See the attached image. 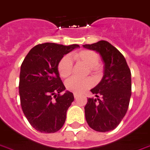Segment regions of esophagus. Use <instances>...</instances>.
I'll list each match as a JSON object with an SVG mask.
<instances>
[{"label":"esophagus","mask_w":150,"mask_h":150,"mask_svg":"<svg viewBox=\"0 0 150 150\" xmlns=\"http://www.w3.org/2000/svg\"><path fill=\"white\" fill-rule=\"evenodd\" d=\"M78 96H79V95L76 94V93H75V94H74V98H77Z\"/></svg>","instance_id":"34e87169"}]
</instances>
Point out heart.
<instances>
[{
    "mask_svg": "<svg viewBox=\"0 0 150 150\" xmlns=\"http://www.w3.org/2000/svg\"><path fill=\"white\" fill-rule=\"evenodd\" d=\"M72 59L78 64H82L88 67V71L95 77H98L103 70V65L98 63L99 55L93 50L82 49L72 54ZM72 62L69 56H64L61 58L58 64V71L63 79L69 78L72 73ZM93 86V81L90 78L79 80L70 79L65 82V87L69 91L76 94L82 93Z\"/></svg>",
    "mask_w": 150,
    "mask_h": 150,
    "instance_id": "obj_1",
    "label": "heart"
}]
</instances>
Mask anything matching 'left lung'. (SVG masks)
<instances>
[{
  "label": "left lung",
  "mask_w": 150,
  "mask_h": 150,
  "mask_svg": "<svg viewBox=\"0 0 150 150\" xmlns=\"http://www.w3.org/2000/svg\"><path fill=\"white\" fill-rule=\"evenodd\" d=\"M83 47L98 52L105 63L102 81L91 90L98 98H88L85 106L86 122L97 132H109L117 127L129 108L132 94L131 71L122 54L108 41Z\"/></svg>",
  "instance_id": "left-lung-1"
}]
</instances>
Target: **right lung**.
I'll return each mask as SVG.
<instances>
[{
  "mask_svg": "<svg viewBox=\"0 0 150 150\" xmlns=\"http://www.w3.org/2000/svg\"><path fill=\"white\" fill-rule=\"evenodd\" d=\"M78 47L39 44L30 50L21 64L18 86L21 105L29 123L39 132H55L65 122L74 96L68 91L61 95L65 87L58 64L64 54Z\"/></svg>",
  "mask_w": 150,
  "mask_h": 150,
  "instance_id": "obj_1",
  "label": "right lung"
}]
</instances>
